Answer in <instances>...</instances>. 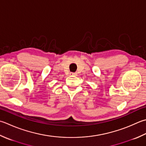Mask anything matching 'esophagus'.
<instances>
[{
	"instance_id": "obj_1",
	"label": "esophagus",
	"mask_w": 146,
	"mask_h": 146,
	"mask_svg": "<svg viewBox=\"0 0 146 146\" xmlns=\"http://www.w3.org/2000/svg\"><path fill=\"white\" fill-rule=\"evenodd\" d=\"M70 75L72 76H77V73H70Z\"/></svg>"
}]
</instances>
